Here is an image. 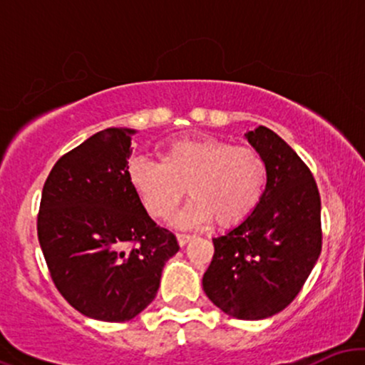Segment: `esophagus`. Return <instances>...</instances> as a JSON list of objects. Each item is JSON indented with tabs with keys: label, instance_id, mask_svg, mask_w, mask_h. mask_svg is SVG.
Returning <instances> with one entry per match:
<instances>
[{
	"label": "esophagus",
	"instance_id": "1",
	"mask_svg": "<svg viewBox=\"0 0 365 365\" xmlns=\"http://www.w3.org/2000/svg\"><path fill=\"white\" fill-rule=\"evenodd\" d=\"M192 238H194V237H192V235H187V233H177V240H178V244L180 245H187L188 244V242H190L192 240Z\"/></svg>",
	"mask_w": 365,
	"mask_h": 365
}]
</instances>
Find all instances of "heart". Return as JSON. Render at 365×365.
I'll return each instance as SVG.
<instances>
[{"label":"heart","instance_id":"heart-1","mask_svg":"<svg viewBox=\"0 0 365 365\" xmlns=\"http://www.w3.org/2000/svg\"><path fill=\"white\" fill-rule=\"evenodd\" d=\"M127 180L142 207L154 220H168L192 197L180 215L178 226H200L216 221L233 228L254 215L267 185V166L259 150L220 139H178L158 154V165L133 158Z\"/></svg>","mask_w":365,"mask_h":365}]
</instances>
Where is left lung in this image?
<instances>
[{
    "mask_svg": "<svg viewBox=\"0 0 365 365\" xmlns=\"http://www.w3.org/2000/svg\"><path fill=\"white\" fill-rule=\"evenodd\" d=\"M267 166L264 197L249 220L212 238L202 288L228 316L259 321L282 312L321 254V197L311 170L273 130L245 133Z\"/></svg>",
    "mask_w": 365,
    "mask_h": 365,
    "instance_id": "obj_1",
    "label": "left lung"
}]
</instances>
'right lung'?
Here are the masks:
<instances>
[{
	"mask_svg": "<svg viewBox=\"0 0 365 365\" xmlns=\"http://www.w3.org/2000/svg\"><path fill=\"white\" fill-rule=\"evenodd\" d=\"M106 128L63 154L46 178L37 237L54 287L83 316L130 321L156 297L178 252L127 180L130 135Z\"/></svg>",
	"mask_w": 365,
	"mask_h": 365,
	"instance_id": "1",
	"label": "right lung"
}]
</instances>
